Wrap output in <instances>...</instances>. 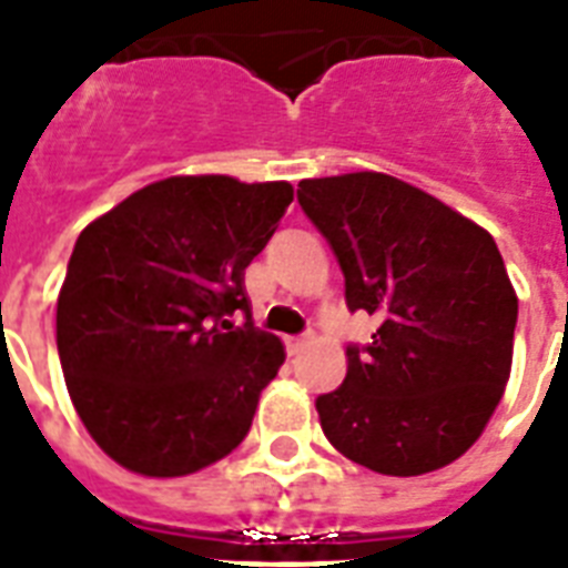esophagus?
I'll list each match as a JSON object with an SVG mask.
<instances>
[{"instance_id":"1","label":"esophagus","mask_w":568,"mask_h":568,"mask_svg":"<svg viewBox=\"0 0 568 568\" xmlns=\"http://www.w3.org/2000/svg\"><path fill=\"white\" fill-rule=\"evenodd\" d=\"M306 342H310V336H292V338H285V351H288V356L301 354L303 347H306Z\"/></svg>"}]
</instances>
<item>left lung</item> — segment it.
Segmentation results:
<instances>
[{"mask_svg":"<svg viewBox=\"0 0 568 568\" xmlns=\"http://www.w3.org/2000/svg\"><path fill=\"white\" fill-rule=\"evenodd\" d=\"M297 203L345 274L347 310L377 315L368 345L315 400L329 445L379 475L463 457L510 379L519 301L493 235L386 173L303 180Z\"/></svg>","mask_w":568,"mask_h":568,"instance_id":"left-lung-1","label":"left lung"}]
</instances>
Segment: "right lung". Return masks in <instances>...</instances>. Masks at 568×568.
Segmentation results:
<instances>
[{
	"instance_id": "right-lung-1",
	"label": "right lung",
	"mask_w": 568,
	"mask_h": 568,
	"mask_svg": "<svg viewBox=\"0 0 568 568\" xmlns=\"http://www.w3.org/2000/svg\"><path fill=\"white\" fill-rule=\"evenodd\" d=\"M288 182L171 176L88 223L58 294V356L93 442L129 471L182 477L247 436L283 342L253 327L244 267ZM244 311V328L229 315Z\"/></svg>"
}]
</instances>
